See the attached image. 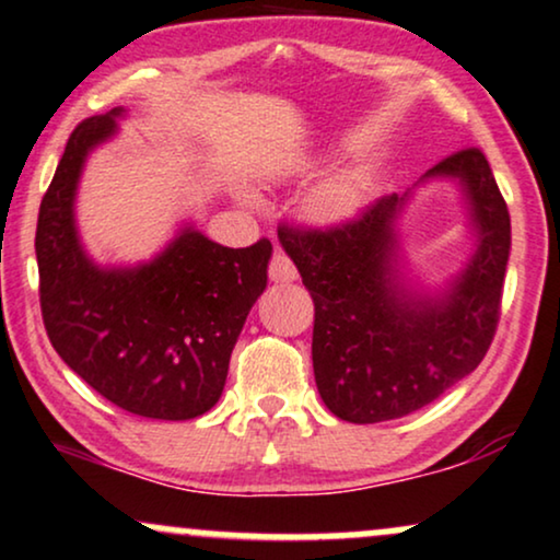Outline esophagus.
I'll return each mask as SVG.
<instances>
[{"mask_svg":"<svg viewBox=\"0 0 560 560\" xmlns=\"http://www.w3.org/2000/svg\"><path fill=\"white\" fill-rule=\"evenodd\" d=\"M267 272L272 282H293L295 278H299V269H295L291 257H288L285 252H280V248L272 254V259H269Z\"/></svg>","mask_w":560,"mask_h":560,"instance_id":"obj_1","label":"esophagus"}]
</instances>
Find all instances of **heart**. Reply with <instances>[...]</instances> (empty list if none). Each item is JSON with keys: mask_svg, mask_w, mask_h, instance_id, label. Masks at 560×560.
<instances>
[{"mask_svg": "<svg viewBox=\"0 0 560 560\" xmlns=\"http://www.w3.org/2000/svg\"><path fill=\"white\" fill-rule=\"evenodd\" d=\"M363 202V184L361 178L345 174L327 182L319 191L312 197V212L314 218L324 220V223H335V220L350 218L358 212Z\"/></svg>", "mask_w": 560, "mask_h": 560, "instance_id": "b5f03b06", "label": "heart"}]
</instances>
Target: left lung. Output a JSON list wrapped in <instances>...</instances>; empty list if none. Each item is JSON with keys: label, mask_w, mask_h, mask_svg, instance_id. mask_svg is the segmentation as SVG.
<instances>
[{"label": "left lung", "mask_w": 560, "mask_h": 560, "mask_svg": "<svg viewBox=\"0 0 560 560\" xmlns=\"http://www.w3.org/2000/svg\"><path fill=\"white\" fill-rule=\"evenodd\" d=\"M425 176H457L472 205L478 252L444 301L405 295L392 278V220L382 197L340 223H280L278 238L314 301V376L348 423L420 410L478 369L501 319L512 220L480 148L446 155Z\"/></svg>", "instance_id": "obj_1"}]
</instances>
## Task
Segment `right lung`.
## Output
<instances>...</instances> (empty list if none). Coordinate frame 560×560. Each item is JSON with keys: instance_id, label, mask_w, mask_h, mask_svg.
I'll return each instance as SVG.
<instances>
[{"instance_id": "add662e5", "label": "right lung", "mask_w": 560, "mask_h": 560, "mask_svg": "<svg viewBox=\"0 0 560 560\" xmlns=\"http://www.w3.org/2000/svg\"><path fill=\"white\" fill-rule=\"evenodd\" d=\"M114 127V114L80 121L40 199V316L61 361L108 402L140 418L189 420L223 395L272 244L228 248L184 231L140 269L95 267L80 248L72 199L88 150Z\"/></svg>"}]
</instances>
